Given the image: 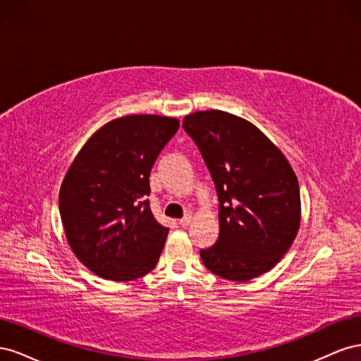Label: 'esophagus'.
Segmentation results:
<instances>
[{
	"mask_svg": "<svg viewBox=\"0 0 361 361\" xmlns=\"http://www.w3.org/2000/svg\"><path fill=\"white\" fill-rule=\"evenodd\" d=\"M191 221H192V214H191V212H188V214L185 215L183 218H180V220H179V224H180L182 227H187V226H190V224H191Z\"/></svg>",
	"mask_w": 361,
	"mask_h": 361,
	"instance_id": "34e87169",
	"label": "esophagus"
}]
</instances>
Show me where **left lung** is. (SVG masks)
I'll use <instances>...</instances> for the list:
<instances>
[{
  "label": "left lung",
  "mask_w": 361,
  "mask_h": 361,
  "mask_svg": "<svg viewBox=\"0 0 361 361\" xmlns=\"http://www.w3.org/2000/svg\"><path fill=\"white\" fill-rule=\"evenodd\" d=\"M182 126L215 185L220 235L200 250L204 267L226 280L247 281L269 271L297 236L300 187L285 155L247 120L197 111Z\"/></svg>",
  "instance_id": "obj_1"
}]
</instances>
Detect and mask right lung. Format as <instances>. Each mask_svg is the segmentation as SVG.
Wrapping results in <instances>:
<instances>
[{"mask_svg":"<svg viewBox=\"0 0 361 361\" xmlns=\"http://www.w3.org/2000/svg\"><path fill=\"white\" fill-rule=\"evenodd\" d=\"M179 120H113L76 155L60 188V215L75 256L96 276L129 281L155 268L169 228L150 209V170Z\"/></svg>","mask_w":361,"mask_h":361,"instance_id":"1","label":"right lung"}]
</instances>
